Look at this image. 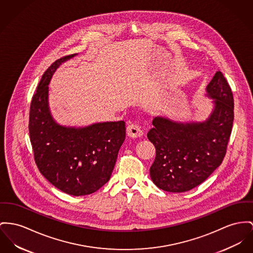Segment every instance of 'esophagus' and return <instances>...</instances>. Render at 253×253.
I'll list each match as a JSON object with an SVG mask.
<instances>
[{
  "mask_svg": "<svg viewBox=\"0 0 253 253\" xmlns=\"http://www.w3.org/2000/svg\"><path fill=\"white\" fill-rule=\"evenodd\" d=\"M126 133L128 136L132 137V138H137V137H141L143 135V131L140 128V126L137 124H130L127 126L126 127Z\"/></svg>",
  "mask_w": 253,
  "mask_h": 253,
  "instance_id": "34e87169",
  "label": "esophagus"
}]
</instances>
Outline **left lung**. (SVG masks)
Listing matches in <instances>:
<instances>
[{"instance_id": "left-lung-1", "label": "left lung", "mask_w": 253, "mask_h": 253, "mask_svg": "<svg viewBox=\"0 0 253 253\" xmlns=\"http://www.w3.org/2000/svg\"><path fill=\"white\" fill-rule=\"evenodd\" d=\"M214 109L204 122L178 123L153 119L148 138L156 155L150 175L158 188L182 193L200 185L221 164L234 120L231 88L218 71L206 87Z\"/></svg>"}]
</instances>
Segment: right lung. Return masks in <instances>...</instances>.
Here are the masks:
<instances>
[{
    "mask_svg": "<svg viewBox=\"0 0 253 253\" xmlns=\"http://www.w3.org/2000/svg\"><path fill=\"white\" fill-rule=\"evenodd\" d=\"M76 54L57 59L45 71L31 103L29 132L40 172L60 191L79 197L96 192L110 179L126 125L104 122L77 128L52 119L48 85L59 65Z\"/></svg>",
    "mask_w": 253,
    "mask_h": 253,
    "instance_id": "add662e5",
    "label": "right lung"
}]
</instances>
